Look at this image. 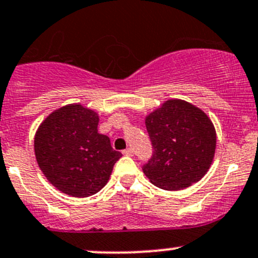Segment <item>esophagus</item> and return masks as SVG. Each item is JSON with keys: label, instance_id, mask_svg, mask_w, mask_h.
<instances>
[{"label": "esophagus", "instance_id": "obj_1", "mask_svg": "<svg viewBox=\"0 0 258 258\" xmlns=\"http://www.w3.org/2000/svg\"><path fill=\"white\" fill-rule=\"evenodd\" d=\"M122 154L126 155V156H132V155H134V150L126 149V150H123V151H122Z\"/></svg>", "mask_w": 258, "mask_h": 258}]
</instances>
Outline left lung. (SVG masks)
Listing matches in <instances>:
<instances>
[{"mask_svg":"<svg viewBox=\"0 0 258 258\" xmlns=\"http://www.w3.org/2000/svg\"><path fill=\"white\" fill-rule=\"evenodd\" d=\"M154 154L144 174L157 187L181 190L208 172L217 134L207 113L182 99L165 101L145 118Z\"/></svg>","mask_w":258,"mask_h":258,"instance_id":"1","label":"left lung"}]
</instances>
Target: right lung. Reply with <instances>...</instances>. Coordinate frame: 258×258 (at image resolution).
<instances>
[{"mask_svg": "<svg viewBox=\"0 0 258 258\" xmlns=\"http://www.w3.org/2000/svg\"><path fill=\"white\" fill-rule=\"evenodd\" d=\"M98 122L93 109L72 103L51 112L35 134L40 170L67 196L86 198L98 192L122 156L106 135L98 134Z\"/></svg>", "mask_w": 258, "mask_h": 258, "instance_id": "1", "label": "right lung"}]
</instances>
